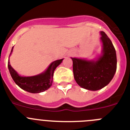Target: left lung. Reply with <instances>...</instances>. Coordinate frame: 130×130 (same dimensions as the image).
Listing matches in <instances>:
<instances>
[{
    "instance_id": "obj_1",
    "label": "left lung",
    "mask_w": 130,
    "mask_h": 130,
    "mask_svg": "<svg viewBox=\"0 0 130 130\" xmlns=\"http://www.w3.org/2000/svg\"><path fill=\"white\" fill-rule=\"evenodd\" d=\"M102 55L95 60L72 58L73 76L81 87L89 90H98L112 80L117 70L116 51L109 38L101 31Z\"/></svg>"
}]
</instances>
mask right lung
I'll return each instance as SVG.
<instances>
[{
	"label": "right lung",
	"mask_w": 130,
	"mask_h": 130,
	"mask_svg": "<svg viewBox=\"0 0 130 130\" xmlns=\"http://www.w3.org/2000/svg\"><path fill=\"white\" fill-rule=\"evenodd\" d=\"M13 47L11 49L10 55L13 51ZM62 60L63 58L53 62L43 73L31 77L20 76L14 69L11 67L9 60L8 66L11 77L21 88L30 93H40L47 90L52 85L54 71L62 62Z\"/></svg>",
	"instance_id": "right-lung-1"
}]
</instances>
